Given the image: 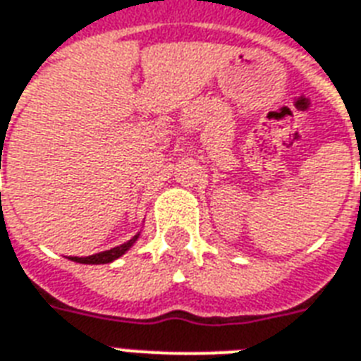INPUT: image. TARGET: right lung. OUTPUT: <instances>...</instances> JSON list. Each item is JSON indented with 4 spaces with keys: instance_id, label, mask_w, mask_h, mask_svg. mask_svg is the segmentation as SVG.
I'll use <instances>...</instances> for the list:
<instances>
[{
    "instance_id": "right-lung-1",
    "label": "right lung",
    "mask_w": 361,
    "mask_h": 361,
    "mask_svg": "<svg viewBox=\"0 0 361 361\" xmlns=\"http://www.w3.org/2000/svg\"><path fill=\"white\" fill-rule=\"evenodd\" d=\"M140 234H136L135 238H130L129 241H125L121 245L114 247V249H109V251H103V252H97V255H92V257H71L73 262H80V264H109V262H114L116 258H120L121 255L129 251L133 243L138 240Z\"/></svg>"
}]
</instances>
